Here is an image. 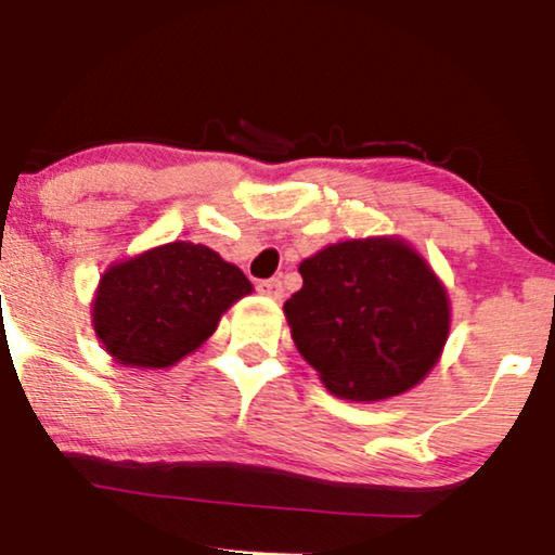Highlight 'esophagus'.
Masks as SVG:
<instances>
[{
  "instance_id": "34e87169",
  "label": "esophagus",
  "mask_w": 555,
  "mask_h": 555,
  "mask_svg": "<svg viewBox=\"0 0 555 555\" xmlns=\"http://www.w3.org/2000/svg\"><path fill=\"white\" fill-rule=\"evenodd\" d=\"M258 292L271 299H282V295H284L282 282H279V279H263V282H258Z\"/></svg>"
}]
</instances>
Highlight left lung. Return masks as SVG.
<instances>
[{
	"instance_id": "1",
	"label": "left lung",
	"mask_w": 555,
	"mask_h": 555,
	"mask_svg": "<svg viewBox=\"0 0 555 555\" xmlns=\"http://www.w3.org/2000/svg\"><path fill=\"white\" fill-rule=\"evenodd\" d=\"M284 302L299 354L334 397L378 401L410 391L449 339L441 279L399 237L347 240L299 263Z\"/></svg>"
}]
</instances>
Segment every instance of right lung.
Returning a JSON list of instances; mask_svg holds the SVG:
<instances>
[{"label":"right lung","instance_id":"add662e5","mask_svg":"<svg viewBox=\"0 0 555 555\" xmlns=\"http://www.w3.org/2000/svg\"><path fill=\"white\" fill-rule=\"evenodd\" d=\"M250 292L245 273L211 247L169 242L104 271L93 328L119 365L162 371L195 352Z\"/></svg>","mask_w":555,"mask_h":555}]
</instances>
